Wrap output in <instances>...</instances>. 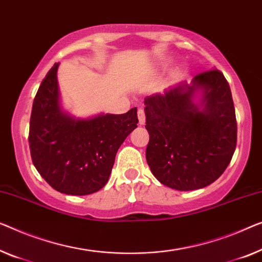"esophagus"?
Wrapping results in <instances>:
<instances>
[{
    "mask_svg": "<svg viewBox=\"0 0 262 262\" xmlns=\"http://www.w3.org/2000/svg\"><path fill=\"white\" fill-rule=\"evenodd\" d=\"M138 118H139V123L143 126L144 122H146V115H144V111L142 108H140L138 111Z\"/></svg>",
    "mask_w": 262,
    "mask_h": 262,
    "instance_id": "obj_1",
    "label": "esophagus"
}]
</instances>
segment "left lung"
Returning <instances> with one entry per match:
<instances>
[{
    "mask_svg": "<svg viewBox=\"0 0 262 262\" xmlns=\"http://www.w3.org/2000/svg\"><path fill=\"white\" fill-rule=\"evenodd\" d=\"M201 95L198 103L193 100ZM149 143L146 159L158 180L177 190L200 189L219 179L236 147L231 88L217 69L144 99Z\"/></svg>",
    "mask_w": 262,
    "mask_h": 262,
    "instance_id": "left-lung-1",
    "label": "left lung"
}]
</instances>
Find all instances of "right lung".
Segmentation results:
<instances>
[{
	"mask_svg": "<svg viewBox=\"0 0 262 262\" xmlns=\"http://www.w3.org/2000/svg\"><path fill=\"white\" fill-rule=\"evenodd\" d=\"M55 63L31 109L29 148L35 168L57 192L88 195L108 182L115 155L138 127V109L76 119L61 107Z\"/></svg>",
	"mask_w": 262,
	"mask_h": 262,
	"instance_id": "obj_1",
	"label": "right lung"
}]
</instances>
